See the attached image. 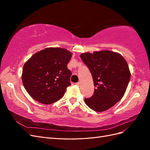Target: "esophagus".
<instances>
[{
  "mask_svg": "<svg viewBox=\"0 0 150 150\" xmlns=\"http://www.w3.org/2000/svg\"><path fill=\"white\" fill-rule=\"evenodd\" d=\"M80 84H81V83H80L79 82H78V83H76V85H77V86H80Z\"/></svg>",
  "mask_w": 150,
  "mask_h": 150,
  "instance_id": "34e87169",
  "label": "esophagus"
}]
</instances>
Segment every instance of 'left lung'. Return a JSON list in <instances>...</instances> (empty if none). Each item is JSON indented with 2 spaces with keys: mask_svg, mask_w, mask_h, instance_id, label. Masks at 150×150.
<instances>
[{
  "mask_svg": "<svg viewBox=\"0 0 150 150\" xmlns=\"http://www.w3.org/2000/svg\"><path fill=\"white\" fill-rule=\"evenodd\" d=\"M94 81V92L84 101L89 108L104 111L123 97L131 77L128 63L121 54L110 51L86 52L80 55Z\"/></svg>",
  "mask_w": 150,
  "mask_h": 150,
  "instance_id": "8db88e82",
  "label": "left lung"
}]
</instances>
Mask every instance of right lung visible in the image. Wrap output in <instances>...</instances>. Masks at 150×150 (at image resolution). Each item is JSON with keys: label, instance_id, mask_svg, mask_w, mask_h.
Wrapping results in <instances>:
<instances>
[{"label": "right lung", "instance_id": "obj_1", "mask_svg": "<svg viewBox=\"0 0 150 150\" xmlns=\"http://www.w3.org/2000/svg\"><path fill=\"white\" fill-rule=\"evenodd\" d=\"M72 54L66 49L49 47L36 52L25 63L22 83L32 98L49 104L64 96L71 86L72 73L67 66Z\"/></svg>", "mask_w": 150, "mask_h": 150}]
</instances>
